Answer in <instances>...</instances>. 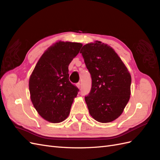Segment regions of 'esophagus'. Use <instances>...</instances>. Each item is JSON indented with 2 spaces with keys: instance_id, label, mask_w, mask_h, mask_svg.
<instances>
[{
  "instance_id": "esophagus-1",
  "label": "esophagus",
  "mask_w": 160,
  "mask_h": 160,
  "mask_svg": "<svg viewBox=\"0 0 160 160\" xmlns=\"http://www.w3.org/2000/svg\"><path fill=\"white\" fill-rule=\"evenodd\" d=\"M77 88H78L79 89H81V83H77Z\"/></svg>"
}]
</instances>
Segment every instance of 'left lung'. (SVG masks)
<instances>
[{"instance_id":"obj_1","label":"left lung","mask_w":160,"mask_h":160,"mask_svg":"<svg viewBox=\"0 0 160 160\" xmlns=\"http://www.w3.org/2000/svg\"><path fill=\"white\" fill-rule=\"evenodd\" d=\"M80 53L92 79L91 91L85 98L89 113L99 122H113L129 100V72L112 47L101 41L85 45Z\"/></svg>"}]
</instances>
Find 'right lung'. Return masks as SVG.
Segmentation results:
<instances>
[{
    "mask_svg": "<svg viewBox=\"0 0 160 160\" xmlns=\"http://www.w3.org/2000/svg\"><path fill=\"white\" fill-rule=\"evenodd\" d=\"M82 46L79 42H57L42 55L30 76L31 101L47 122L60 123L69 115L79 89L69 81L68 67Z\"/></svg>",
    "mask_w": 160,
    "mask_h": 160,
    "instance_id": "right-lung-1",
    "label": "right lung"
}]
</instances>
